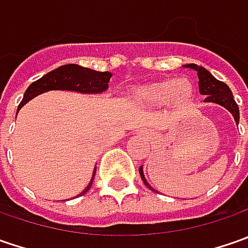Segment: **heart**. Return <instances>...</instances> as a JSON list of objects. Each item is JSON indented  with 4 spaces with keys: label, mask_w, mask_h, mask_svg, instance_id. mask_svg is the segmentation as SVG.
Returning a JSON list of instances; mask_svg holds the SVG:
<instances>
[{
    "label": "heart",
    "mask_w": 248,
    "mask_h": 248,
    "mask_svg": "<svg viewBox=\"0 0 248 248\" xmlns=\"http://www.w3.org/2000/svg\"><path fill=\"white\" fill-rule=\"evenodd\" d=\"M195 93V87L187 78L152 82L134 91L132 98L142 106H160L166 102L176 106L187 105Z\"/></svg>",
    "instance_id": "heart-1"
}]
</instances>
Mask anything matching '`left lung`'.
<instances>
[{"label": "left lung", "mask_w": 248, "mask_h": 248, "mask_svg": "<svg viewBox=\"0 0 248 248\" xmlns=\"http://www.w3.org/2000/svg\"><path fill=\"white\" fill-rule=\"evenodd\" d=\"M184 67H189L192 70H195L197 73V77H199V91L202 95H205L207 98L204 102H213L217 105H221L222 108L226 110H229L233 116L236 124H239V119H240V114H239V106L233 99V93L231 88L225 84V82L217 80L214 76L208 70H205L204 67L202 66H197L195 63H190V64H185ZM139 174L140 178L143 181V184L148 186L149 189L155 190L152 186L149 185L146 178L143 175V167L139 168Z\"/></svg>", "instance_id": "8db88e82"}]
</instances>
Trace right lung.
<instances>
[{"label": "right lung", "mask_w": 248, "mask_h": 248, "mask_svg": "<svg viewBox=\"0 0 248 248\" xmlns=\"http://www.w3.org/2000/svg\"><path fill=\"white\" fill-rule=\"evenodd\" d=\"M110 77H111V73L109 72H96V70L87 69L78 64H64L52 72L46 73L40 80L30 84L24 92L23 99L17 106V111L37 95H41L43 92L52 90L77 91L81 93H100L109 88ZM95 172H96V167L93 168L92 178L88 186L78 196L85 195L90 190L91 185L93 182Z\"/></svg>", "instance_id": "obj_1"}]
</instances>
